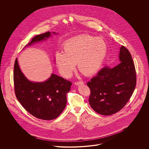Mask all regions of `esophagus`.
Returning a JSON list of instances; mask_svg holds the SVG:
<instances>
[{
  "instance_id": "34e87169",
  "label": "esophagus",
  "mask_w": 149,
  "mask_h": 149,
  "mask_svg": "<svg viewBox=\"0 0 149 149\" xmlns=\"http://www.w3.org/2000/svg\"><path fill=\"white\" fill-rule=\"evenodd\" d=\"M83 84H84V83L83 81H77L75 83V84L77 85H82Z\"/></svg>"
}]
</instances>
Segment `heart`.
I'll use <instances>...</instances> for the list:
<instances>
[{"label":"heart","instance_id":"1","mask_svg":"<svg viewBox=\"0 0 149 149\" xmlns=\"http://www.w3.org/2000/svg\"><path fill=\"white\" fill-rule=\"evenodd\" d=\"M106 43L100 37L83 35L65 43L63 53L57 52L55 61L61 74L69 78L77 64L79 71L91 76L99 70L106 56Z\"/></svg>","mask_w":149,"mask_h":149}]
</instances>
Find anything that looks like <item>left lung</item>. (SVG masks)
Listing matches in <instances>:
<instances>
[{"mask_svg":"<svg viewBox=\"0 0 149 149\" xmlns=\"http://www.w3.org/2000/svg\"><path fill=\"white\" fill-rule=\"evenodd\" d=\"M120 64L104 67L87 83L91 90L90 106L102 115L115 113L126 105L136 85L135 65L129 51L120 47Z\"/></svg>","mask_w":149,"mask_h":149,"instance_id":"obj_1","label":"left lung"}]
</instances>
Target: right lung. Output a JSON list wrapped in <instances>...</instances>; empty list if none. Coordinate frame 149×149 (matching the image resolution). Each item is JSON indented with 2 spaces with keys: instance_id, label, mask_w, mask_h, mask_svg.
Wrapping results in <instances>:
<instances>
[{
  "instance_id": "1",
  "label": "right lung",
  "mask_w": 149,
  "mask_h": 149,
  "mask_svg": "<svg viewBox=\"0 0 149 149\" xmlns=\"http://www.w3.org/2000/svg\"><path fill=\"white\" fill-rule=\"evenodd\" d=\"M53 34H56L53 32ZM50 32L36 36L25 46L44 41L49 38ZM14 92L18 100L29 113L38 119L52 120L64 111L66 94L70 90V81L54 74L43 82L31 81L22 72L17 58L14 66Z\"/></svg>"
}]
</instances>
